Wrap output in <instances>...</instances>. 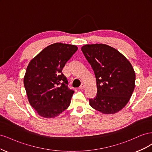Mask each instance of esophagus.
<instances>
[{
  "label": "esophagus",
  "instance_id": "esophagus-1",
  "mask_svg": "<svg viewBox=\"0 0 152 152\" xmlns=\"http://www.w3.org/2000/svg\"><path fill=\"white\" fill-rule=\"evenodd\" d=\"M84 87H85V85L84 84H82L79 87V89H83Z\"/></svg>",
  "mask_w": 152,
  "mask_h": 152
}]
</instances>
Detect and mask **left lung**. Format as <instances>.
<instances>
[{"label":"left lung","instance_id":"1","mask_svg":"<svg viewBox=\"0 0 152 152\" xmlns=\"http://www.w3.org/2000/svg\"><path fill=\"white\" fill-rule=\"evenodd\" d=\"M81 50L94 72L97 94L89 99L92 108L114 114L125 107L135 87L136 75L122 54L104 44H86Z\"/></svg>","mask_w":152,"mask_h":152}]
</instances>
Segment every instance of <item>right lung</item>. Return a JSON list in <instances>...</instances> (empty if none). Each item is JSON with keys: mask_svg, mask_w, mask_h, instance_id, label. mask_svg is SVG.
Instances as JSON below:
<instances>
[{"mask_svg": "<svg viewBox=\"0 0 152 152\" xmlns=\"http://www.w3.org/2000/svg\"><path fill=\"white\" fill-rule=\"evenodd\" d=\"M77 49L75 45L54 43L30 61L24 86L30 105L40 116L54 118L70 105L74 91L68 88L62 70Z\"/></svg>", "mask_w": 152, "mask_h": 152, "instance_id": "1", "label": "right lung"}]
</instances>
